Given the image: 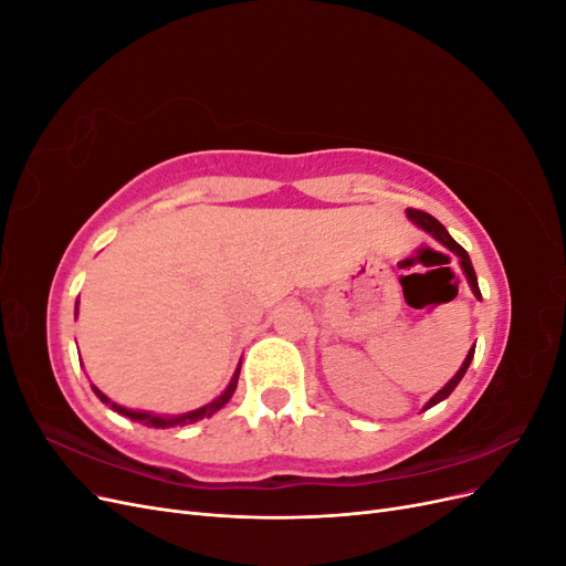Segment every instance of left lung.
I'll return each mask as SVG.
<instances>
[{"label": "left lung", "mask_w": 566, "mask_h": 566, "mask_svg": "<svg viewBox=\"0 0 566 566\" xmlns=\"http://www.w3.org/2000/svg\"><path fill=\"white\" fill-rule=\"evenodd\" d=\"M406 214H408V219H410V221H413L416 227L424 229V231L430 233L432 238H437V241H439L441 245H447V248L458 256V260H460V269H462V273H465V276H468V283H470V287H472L474 297H476V300H482V293H479V283H476V273H474V266H472V262H470V254L453 241L451 233H449L447 229H443L441 221H437L432 214H427V212H422V210H406ZM472 356H474V347L468 352L465 361H462L460 370L453 375V378H451L447 385H443V387L434 394V397H432L430 401L424 403V408H422V410L432 408V406H437L439 401H443V399L449 397V394H451V391L458 387V382L462 380V375L468 373V368H470V364H472Z\"/></svg>", "instance_id": "1"}]
</instances>
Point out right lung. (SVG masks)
Here are the masks:
<instances>
[{
  "mask_svg": "<svg viewBox=\"0 0 566 566\" xmlns=\"http://www.w3.org/2000/svg\"><path fill=\"white\" fill-rule=\"evenodd\" d=\"M75 316H77V310H75ZM238 373H241V366L235 368V373H233V378H231V382H229V387L219 394V397L212 401V403H208V406H202V408H198V410H191V413H184V416H175V418H165V416H153V413H146V410H132V408H125V406H117V403H113L104 391L101 389H96L94 385H92V389L96 391V397L104 401V403H108L113 410H117L119 416H125V418H129V420H136V422H142V424H146V427H160V430H165V427H175V424H186V422H196V420H202V418H210L212 413H217V410L221 408V406H227V401L233 397V391H235V385H238Z\"/></svg>",
  "mask_w": 566,
  "mask_h": 566,
  "instance_id": "add662e5",
  "label": "right lung"
}]
</instances>
